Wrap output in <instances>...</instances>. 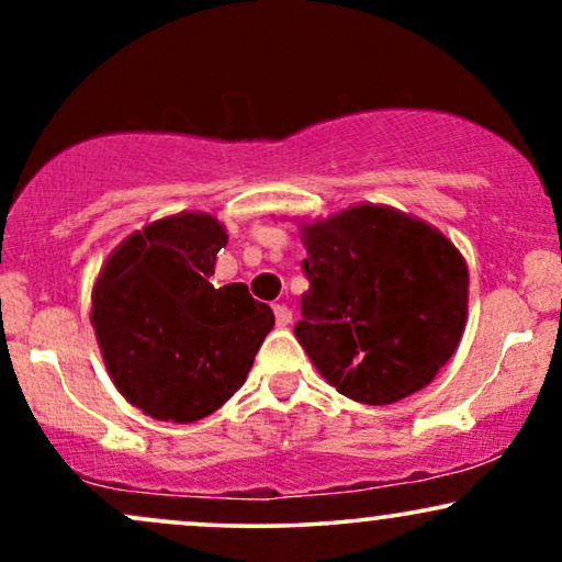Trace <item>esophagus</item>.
I'll return each instance as SVG.
<instances>
[{"label": "esophagus", "mask_w": 562, "mask_h": 562, "mask_svg": "<svg viewBox=\"0 0 562 562\" xmlns=\"http://www.w3.org/2000/svg\"><path fill=\"white\" fill-rule=\"evenodd\" d=\"M274 322L277 327H288L293 322V312H290L285 303H274Z\"/></svg>", "instance_id": "34e87169"}]
</instances>
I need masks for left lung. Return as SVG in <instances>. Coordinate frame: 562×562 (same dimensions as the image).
Instances as JSON below:
<instances>
[{"mask_svg":"<svg viewBox=\"0 0 562 562\" xmlns=\"http://www.w3.org/2000/svg\"><path fill=\"white\" fill-rule=\"evenodd\" d=\"M303 243L295 338L322 375L372 406L428 385L465 327L460 250L420 218L370 203L308 224Z\"/></svg>","mask_w":562,"mask_h":562,"instance_id":"obj_1","label":"left lung"}]
</instances>
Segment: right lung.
<instances>
[{
    "instance_id": "1",
    "label": "right lung",
    "mask_w": 562,
    "mask_h": 562,
    "mask_svg": "<svg viewBox=\"0 0 562 562\" xmlns=\"http://www.w3.org/2000/svg\"><path fill=\"white\" fill-rule=\"evenodd\" d=\"M224 245L214 216L160 218L113 250L94 285L92 325L113 383L158 420L216 412L274 327L248 285L209 282Z\"/></svg>"
}]
</instances>
